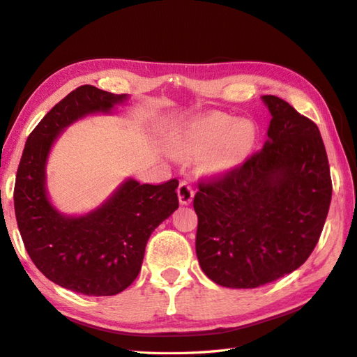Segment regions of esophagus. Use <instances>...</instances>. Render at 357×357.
Returning <instances> with one entry per match:
<instances>
[{
    "label": "esophagus",
    "mask_w": 357,
    "mask_h": 357,
    "mask_svg": "<svg viewBox=\"0 0 357 357\" xmlns=\"http://www.w3.org/2000/svg\"><path fill=\"white\" fill-rule=\"evenodd\" d=\"M178 197L181 205H190L191 200L195 197V188L190 182H181L178 187Z\"/></svg>",
    "instance_id": "34e87169"
}]
</instances>
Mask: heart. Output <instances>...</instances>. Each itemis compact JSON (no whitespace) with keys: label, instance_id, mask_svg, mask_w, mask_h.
Masks as SVG:
<instances>
[{"label":"heart","instance_id":"heart-1","mask_svg":"<svg viewBox=\"0 0 357 357\" xmlns=\"http://www.w3.org/2000/svg\"><path fill=\"white\" fill-rule=\"evenodd\" d=\"M172 148L181 157L199 158V167L220 176L250 155L257 131L248 121L235 122L223 114H196L178 121L170 132Z\"/></svg>","mask_w":357,"mask_h":357}]
</instances>
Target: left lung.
Returning <instances> with one entry per match:
<instances>
[{
  "label": "left lung",
  "mask_w": 357,
  "mask_h": 357,
  "mask_svg": "<svg viewBox=\"0 0 357 357\" xmlns=\"http://www.w3.org/2000/svg\"><path fill=\"white\" fill-rule=\"evenodd\" d=\"M261 99L271 116L262 149L223 179L200 182L193 202L200 268L226 288H258L305 264L332 200L318 126L278 96Z\"/></svg>",
  "instance_id": "left-lung-1"
}]
</instances>
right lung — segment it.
<instances>
[{
  "label": "right lung",
  "mask_w": 357,
  "mask_h": 357,
  "mask_svg": "<svg viewBox=\"0 0 357 357\" xmlns=\"http://www.w3.org/2000/svg\"><path fill=\"white\" fill-rule=\"evenodd\" d=\"M128 100L93 86L70 91L26 139L16 173L15 214L26 252L51 282L79 294L116 296L130 287L149 236L179 206L176 179L149 185L131 176L83 214H65L51 202L47 164L61 132L87 116L113 114Z\"/></svg>",
  "instance_id": "right-lung-1"
}]
</instances>
